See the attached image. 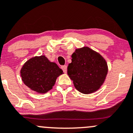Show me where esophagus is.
<instances>
[{
  "instance_id": "esophagus-1",
  "label": "esophagus",
  "mask_w": 133,
  "mask_h": 133,
  "mask_svg": "<svg viewBox=\"0 0 133 133\" xmlns=\"http://www.w3.org/2000/svg\"><path fill=\"white\" fill-rule=\"evenodd\" d=\"M62 69H63L64 73H67V65H62Z\"/></svg>"
}]
</instances>
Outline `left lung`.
Wrapping results in <instances>:
<instances>
[{
    "label": "left lung",
    "mask_w": 133,
    "mask_h": 133,
    "mask_svg": "<svg viewBox=\"0 0 133 133\" xmlns=\"http://www.w3.org/2000/svg\"><path fill=\"white\" fill-rule=\"evenodd\" d=\"M68 74L75 88L83 94L96 91L105 82L108 66L104 57L88 47L75 49Z\"/></svg>",
    "instance_id": "8db88e82"
}]
</instances>
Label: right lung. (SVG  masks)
I'll use <instances>...</instances> for the list:
<instances>
[{
    "label": "right lung",
    "instance_id": "1",
    "mask_svg": "<svg viewBox=\"0 0 133 133\" xmlns=\"http://www.w3.org/2000/svg\"><path fill=\"white\" fill-rule=\"evenodd\" d=\"M63 73L58 65L49 61L45 55L32 57L25 62L21 69L24 84L40 94L51 90L57 78Z\"/></svg>",
    "mask_w": 133,
    "mask_h": 133
}]
</instances>
